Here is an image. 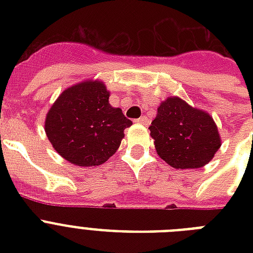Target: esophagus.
<instances>
[{
	"instance_id": "34e87169",
	"label": "esophagus",
	"mask_w": 253,
	"mask_h": 253,
	"mask_svg": "<svg viewBox=\"0 0 253 253\" xmlns=\"http://www.w3.org/2000/svg\"><path fill=\"white\" fill-rule=\"evenodd\" d=\"M135 122L140 123V125H148V123H150V119L147 118L146 115H143V117H140V118L135 119Z\"/></svg>"
}]
</instances>
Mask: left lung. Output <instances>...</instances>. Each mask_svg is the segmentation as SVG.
I'll return each instance as SVG.
<instances>
[{"instance_id": "1", "label": "left lung", "mask_w": 253, "mask_h": 253, "mask_svg": "<svg viewBox=\"0 0 253 253\" xmlns=\"http://www.w3.org/2000/svg\"><path fill=\"white\" fill-rule=\"evenodd\" d=\"M150 131L159 156L177 169L204 167L220 147L211 117L177 97L162 102Z\"/></svg>"}]
</instances>
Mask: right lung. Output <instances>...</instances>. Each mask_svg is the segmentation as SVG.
I'll return each mask as SVG.
<instances>
[{
  "instance_id": "1",
  "label": "right lung",
  "mask_w": 253,
  "mask_h": 253,
  "mask_svg": "<svg viewBox=\"0 0 253 253\" xmlns=\"http://www.w3.org/2000/svg\"><path fill=\"white\" fill-rule=\"evenodd\" d=\"M132 125L121 109L111 107L99 81L68 87L45 118V134L56 152L80 167L101 166L118 150L125 128Z\"/></svg>"
}]
</instances>
